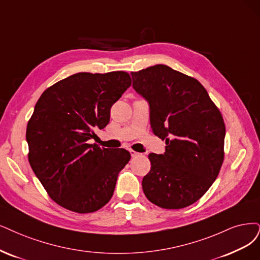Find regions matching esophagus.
Here are the masks:
<instances>
[{"instance_id":"34e87169","label":"esophagus","mask_w":260,"mask_h":260,"mask_svg":"<svg viewBox=\"0 0 260 260\" xmlns=\"http://www.w3.org/2000/svg\"><path fill=\"white\" fill-rule=\"evenodd\" d=\"M129 154H131L132 157H135V156H137L139 154V153L136 152V151H134V150H129Z\"/></svg>"}]
</instances>
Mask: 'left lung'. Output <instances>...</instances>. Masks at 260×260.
<instances>
[{"label": "left lung", "instance_id": "left-lung-1", "mask_svg": "<svg viewBox=\"0 0 260 260\" xmlns=\"http://www.w3.org/2000/svg\"><path fill=\"white\" fill-rule=\"evenodd\" d=\"M131 75L134 90L149 104L153 133L166 140L164 154H149L143 193L164 209L193 205L213 184L223 164L222 114L203 84L167 65Z\"/></svg>", "mask_w": 260, "mask_h": 260}]
</instances>
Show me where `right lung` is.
<instances>
[{
  "label": "right lung",
  "mask_w": 260,
  "mask_h": 260,
  "mask_svg": "<svg viewBox=\"0 0 260 260\" xmlns=\"http://www.w3.org/2000/svg\"><path fill=\"white\" fill-rule=\"evenodd\" d=\"M131 82L125 72L78 73L51 85L37 101L26 126L28 161L57 205L91 213L112 197L129 152L90 142L94 132L109 123L111 106Z\"/></svg>",
  "instance_id": "right-lung-1"
}]
</instances>
